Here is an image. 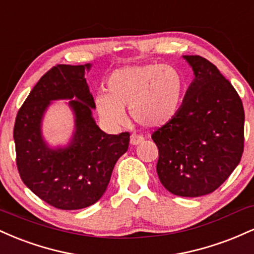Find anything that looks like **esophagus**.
<instances>
[{"label":"esophagus","instance_id":"1","mask_svg":"<svg viewBox=\"0 0 254 254\" xmlns=\"http://www.w3.org/2000/svg\"><path fill=\"white\" fill-rule=\"evenodd\" d=\"M143 141H144L143 136L132 135V136H131V138H130V144L131 145H137V144L142 143V142H143Z\"/></svg>","mask_w":254,"mask_h":254}]
</instances>
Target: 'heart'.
<instances>
[{
    "label": "heart",
    "instance_id": "1",
    "mask_svg": "<svg viewBox=\"0 0 254 254\" xmlns=\"http://www.w3.org/2000/svg\"><path fill=\"white\" fill-rule=\"evenodd\" d=\"M107 93L94 98L99 118L111 127L127 122L130 110L133 122L145 129L171 123L183 105L185 80L173 66L159 63L135 64L119 68L106 81Z\"/></svg>",
    "mask_w": 254,
    "mask_h": 254
}]
</instances>
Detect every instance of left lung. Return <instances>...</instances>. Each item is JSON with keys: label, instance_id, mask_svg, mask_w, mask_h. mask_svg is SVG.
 I'll use <instances>...</instances> for the list:
<instances>
[{"label": "left lung", "instance_id": "left-lung-1", "mask_svg": "<svg viewBox=\"0 0 254 254\" xmlns=\"http://www.w3.org/2000/svg\"><path fill=\"white\" fill-rule=\"evenodd\" d=\"M193 70L182 109L151 135L159 149L156 172L171 193L200 197L226 182L244 151L243 101L214 64L183 56Z\"/></svg>", "mask_w": 254, "mask_h": 254}]
</instances>
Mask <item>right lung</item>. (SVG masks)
<instances>
[{
    "label": "right lung",
    "instance_id": "add662e5",
    "mask_svg": "<svg viewBox=\"0 0 254 254\" xmlns=\"http://www.w3.org/2000/svg\"><path fill=\"white\" fill-rule=\"evenodd\" d=\"M92 64L54 66L42 76L17 112L14 125L16 166L22 182L40 199L62 210L97 203L106 191L117 160L127 150L129 132L109 135L92 116L94 99L84 72ZM69 100L74 132L64 147L42 136L43 115L52 101Z\"/></svg>",
    "mask_w": 254,
    "mask_h": 254
}]
</instances>
